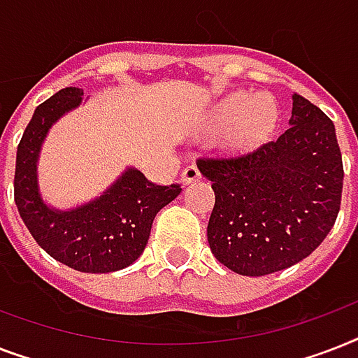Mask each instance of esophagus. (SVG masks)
I'll return each mask as SVG.
<instances>
[{
    "label": "esophagus",
    "instance_id": "34e87169",
    "mask_svg": "<svg viewBox=\"0 0 358 358\" xmlns=\"http://www.w3.org/2000/svg\"><path fill=\"white\" fill-rule=\"evenodd\" d=\"M201 178H202V174L195 163H189V165L184 169V173H182V180H184L185 184H191V182H196V180H201Z\"/></svg>",
    "mask_w": 358,
    "mask_h": 358
}]
</instances>
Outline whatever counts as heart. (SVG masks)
<instances>
[{
	"label": "heart",
	"mask_w": 358,
	"mask_h": 358,
	"mask_svg": "<svg viewBox=\"0 0 358 358\" xmlns=\"http://www.w3.org/2000/svg\"><path fill=\"white\" fill-rule=\"evenodd\" d=\"M215 122L221 128H229V143L234 148H252L273 134L277 108L267 96L236 92L219 103Z\"/></svg>",
	"instance_id": "1"
}]
</instances>
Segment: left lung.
<instances>
[{"label": "left lung", "mask_w": 358, "mask_h": 358, "mask_svg": "<svg viewBox=\"0 0 358 358\" xmlns=\"http://www.w3.org/2000/svg\"><path fill=\"white\" fill-rule=\"evenodd\" d=\"M215 206L208 243L245 277L282 271L310 255L334 227L344 165L333 120L294 94L289 128L241 156H204Z\"/></svg>", "instance_id": "1"}]
</instances>
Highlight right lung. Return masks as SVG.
I'll list each match as a JSON object with an SVG mask.
<instances>
[{
    "mask_svg": "<svg viewBox=\"0 0 358 358\" xmlns=\"http://www.w3.org/2000/svg\"><path fill=\"white\" fill-rule=\"evenodd\" d=\"M78 87L61 89L42 102L20 139L14 202L35 241L64 266L83 273H111L134 264L145 250L156 213L180 195V184L157 185L135 169L100 199L70 212L48 208L38 195L36 159L52 124L81 103Z\"/></svg>",
    "mask_w": 358,
    "mask_h": 358,
    "instance_id": "right-lung-1",
    "label": "right lung"
}]
</instances>
